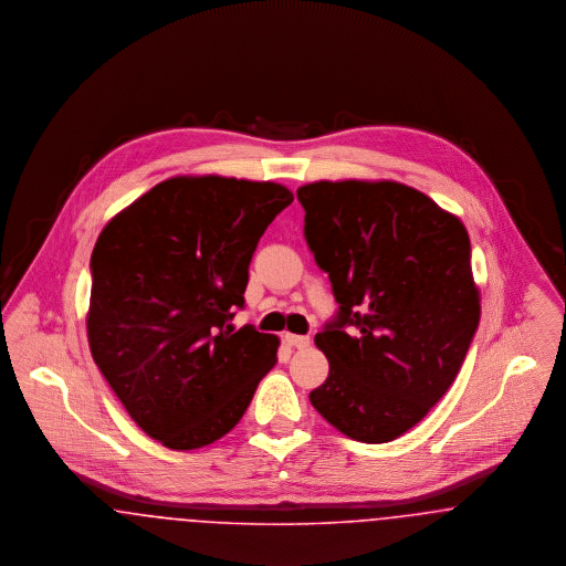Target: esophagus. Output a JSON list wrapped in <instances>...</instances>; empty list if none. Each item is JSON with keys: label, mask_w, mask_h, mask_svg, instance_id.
I'll list each match as a JSON object with an SVG mask.
<instances>
[{"label": "esophagus", "mask_w": 566, "mask_h": 566, "mask_svg": "<svg viewBox=\"0 0 566 566\" xmlns=\"http://www.w3.org/2000/svg\"><path fill=\"white\" fill-rule=\"evenodd\" d=\"M285 340L296 347V349H304L311 345V338L308 336H300V334H285Z\"/></svg>", "instance_id": "1"}]
</instances>
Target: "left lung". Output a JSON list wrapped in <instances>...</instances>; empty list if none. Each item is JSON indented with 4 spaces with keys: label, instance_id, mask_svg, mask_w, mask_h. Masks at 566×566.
Instances as JSON below:
<instances>
[{
    "label": "left lung",
    "instance_id": "8db88e82",
    "mask_svg": "<svg viewBox=\"0 0 566 566\" xmlns=\"http://www.w3.org/2000/svg\"><path fill=\"white\" fill-rule=\"evenodd\" d=\"M296 196L338 302L315 334L329 373L311 405L349 439L394 441L443 398L473 343L481 306L467 228L394 180H319Z\"/></svg>",
    "mask_w": 566,
    "mask_h": 566
}]
</instances>
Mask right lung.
Returning a JSON list of instances; mask_svg holds the SVG:
<instances>
[{"instance_id": "1", "label": "right lung", "mask_w": 566, "mask_h": 566, "mask_svg": "<svg viewBox=\"0 0 566 566\" xmlns=\"http://www.w3.org/2000/svg\"><path fill=\"white\" fill-rule=\"evenodd\" d=\"M294 202L276 182L177 177L119 212L91 253V356L129 417L170 449L228 434L279 338L234 329L249 264Z\"/></svg>"}]
</instances>
